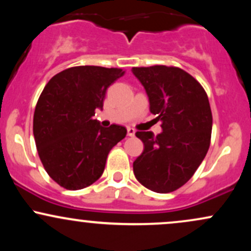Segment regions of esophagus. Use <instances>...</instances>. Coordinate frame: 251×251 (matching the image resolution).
Wrapping results in <instances>:
<instances>
[{
  "mask_svg": "<svg viewBox=\"0 0 251 251\" xmlns=\"http://www.w3.org/2000/svg\"><path fill=\"white\" fill-rule=\"evenodd\" d=\"M134 134H135V131H134V128H131V127H128V128H127V135H128V137H133Z\"/></svg>",
  "mask_w": 251,
  "mask_h": 251,
  "instance_id": "esophagus-1",
  "label": "esophagus"
}]
</instances>
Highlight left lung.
I'll return each instance as SVG.
<instances>
[{
  "instance_id": "1",
  "label": "left lung",
  "mask_w": 251,
  "mask_h": 251,
  "mask_svg": "<svg viewBox=\"0 0 251 251\" xmlns=\"http://www.w3.org/2000/svg\"><path fill=\"white\" fill-rule=\"evenodd\" d=\"M132 72L163 128L158 135L135 133L144 151L133 163L134 176L151 191L168 194L194 176L208 152L212 129L208 96L194 76L174 66L133 67Z\"/></svg>"
}]
</instances>
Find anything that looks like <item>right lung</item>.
I'll return each instance as SVG.
<instances>
[{"label": "right lung", "mask_w": 251, "mask_h": 251, "mask_svg": "<svg viewBox=\"0 0 251 251\" xmlns=\"http://www.w3.org/2000/svg\"><path fill=\"white\" fill-rule=\"evenodd\" d=\"M124 74L122 68L76 66L57 73L43 88L33 133L43 168L62 188L80 190L97 181L109 151L126 137L124 126L105 128L93 119L107 88Z\"/></svg>", "instance_id": "obj_1"}]
</instances>
